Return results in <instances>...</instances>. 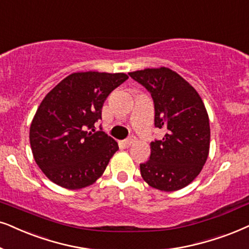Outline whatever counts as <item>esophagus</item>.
Instances as JSON below:
<instances>
[{"label":"esophagus","instance_id":"obj_1","mask_svg":"<svg viewBox=\"0 0 249 249\" xmlns=\"http://www.w3.org/2000/svg\"><path fill=\"white\" fill-rule=\"evenodd\" d=\"M135 141H136V138H135V136H132V135H131V136H129L128 138H125V140L124 141V146H130V145L134 143Z\"/></svg>","mask_w":249,"mask_h":249}]
</instances>
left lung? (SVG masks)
Instances as JSON below:
<instances>
[{
  "mask_svg": "<svg viewBox=\"0 0 249 249\" xmlns=\"http://www.w3.org/2000/svg\"><path fill=\"white\" fill-rule=\"evenodd\" d=\"M153 99L154 125L164 135L151 143V156L141 163V175L161 191L189 185L207 160L211 142L209 119L196 89L174 71L146 69L129 73Z\"/></svg>",
  "mask_w": 249,
  "mask_h": 249,
  "instance_id": "8db88e82",
  "label": "left lung"
}]
</instances>
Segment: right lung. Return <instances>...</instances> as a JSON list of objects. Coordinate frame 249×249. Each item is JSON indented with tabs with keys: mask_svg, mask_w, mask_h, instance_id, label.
Here are the masks:
<instances>
[{
	"mask_svg": "<svg viewBox=\"0 0 249 249\" xmlns=\"http://www.w3.org/2000/svg\"><path fill=\"white\" fill-rule=\"evenodd\" d=\"M127 79L124 73H73L44 97L30 142L35 162L51 182L77 190L103 175L119 146L95 124L109 93Z\"/></svg>",
	"mask_w": 249,
	"mask_h": 249,
	"instance_id": "add662e5",
	"label": "right lung"
}]
</instances>
